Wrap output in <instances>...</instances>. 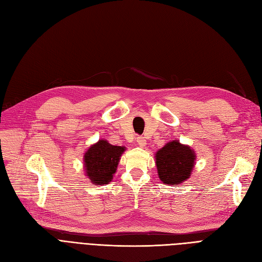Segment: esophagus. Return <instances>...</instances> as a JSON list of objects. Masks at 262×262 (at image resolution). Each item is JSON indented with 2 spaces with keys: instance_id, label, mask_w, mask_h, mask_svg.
<instances>
[{
  "instance_id": "1",
  "label": "esophagus",
  "mask_w": 262,
  "mask_h": 262,
  "mask_svg": "<svg viewBox=\"0 0 262 262\" xmlns=\"http://www.w3.org/2000/svg\"><path fill=\"white\" fill-rule=\"evenodd\" d=\"M137 142L138 144L141 146V147H144L146 145V140L143 138V137H138L137 138Z\"/></svg>"
}]
</instances>
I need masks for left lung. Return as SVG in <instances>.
<instances>
[{
    "instance_id": "obj_1",
    "label": "left lung",
    "mask_w": 262,
    "mask_h": 262,
    "mask_svg": "<svg viewBox=\"0 0 262 262\" xmlns=\"http://www.w3.org/2000/svg\"><path fill=\"white\" fill-rule=\"evenodd\" d=\"M155 157L158 177L166 185H178L188 179L195 161L194 150L178 141L169 142Z\"/></svg>"
}]
</instances>
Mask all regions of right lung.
Here are the masks:
<instances>
[{
    "instance_id": "1",
    "label": "right lung",
    "mask_w": 262,
    "mask_h": 262,
    "mask_svg": "<svg viewBox=\"0 0 262 262\" xmlns=\"http://www.w3.org/2000/svg\"><path fill=\"white\" fill-rule=\"evenodd\" d=\"M123 152V146L112 145L105 140H99L85 153L86 176L95 185L109 184L117 170L119 160Z\"/></svg>"
}]
</instances>
